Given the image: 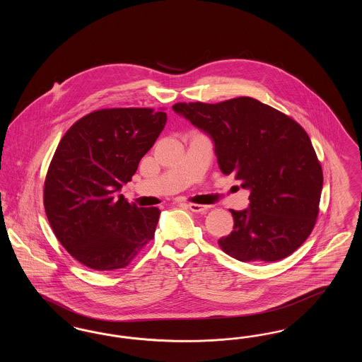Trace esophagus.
<instances>
[{"label": "esophagus", "instance_id": "obj_1", "mask_svg": "<svg viewBox=\"0 0 362 362\" xmlns=\"http://www.w3.org/2000/svg\"><path fill=\"white\" fill-rule=\"evenodd\" d=\"M187 207L194 213H205L206 210L210 209V206H207V205H198V204H189Z\"/></svg>", "mask_w": 362, "mask_h": 362}]
</instances>
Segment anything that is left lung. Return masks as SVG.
Masks as SVG:
<instances>
[{
  "label": "left lung",
  "mask_w": 362,
  "mask_h": 362,
  "mask_svg": "<svg viewBox=\"0 0 362 362\" xmlns=\"http://www.w3.org/2000/svg\"><path fill=\"white\" fill-rule=\"evenodd\" d=\"M214 141L220 170L251 189L250 207L230 210L233 230L218 244L241 262L293 254L316 224L323 171L307 132L284 112L241 96L221 103H176Z\"/></svg>",
  "instance_id": "8db88e82"
}]
</instances>
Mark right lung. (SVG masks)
Instances as JSON below:
<instances>
[{
	"label": "right lung",
	"mask_w": 362,
	"mask_h": 362,
	"mask_svg": "<svg viewBox=\"0 0 362 362\" xmlns=\"http://www.w3.org/2000/svg\"><path fill=\"white\" fill-rule=\"evenodd\" d=\"M153 108H103L76 122L49 165L43 204L52 232L86 267H126L155 238L160 210L129 204L115 192L163 132Z\"/></svg>",
	"instance_id": "obj_1"
}]
</instances>
